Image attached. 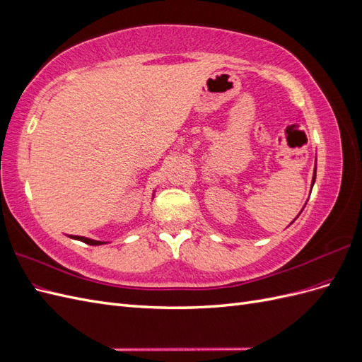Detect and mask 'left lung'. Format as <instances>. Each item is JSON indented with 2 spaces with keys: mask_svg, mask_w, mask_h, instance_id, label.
<instances>
[{
  "mask_svg": "<svg viewBox=\"0 0 362 362\" xmlns=\"http://www.w3.org/2000/svg\"><path fill=\"white\" fill-rule=\"evenodd\" d=\"M314 182H315V169H314V177H313V185H314ZM300 214V213H299ZM296 218H298V217H296Z\"/></svg>",
  "mask_w": 362,
  "mask_h": 362,
  "instance_id": "obj_1",
  "label": "left lung"
}]
</instances>
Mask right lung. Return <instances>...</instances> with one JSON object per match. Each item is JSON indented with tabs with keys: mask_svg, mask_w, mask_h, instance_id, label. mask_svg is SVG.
Returning a JSON list of instances; mask_svg holds the SVG:
<instances>
[{
	"mask_svg": "<svg viewBox=\"0 0 362 362\" xmlns=\"http://www.w3.org/2000/svg\"><path fill=\"white\" fill-rule=\"evenodd\" d=\"M71 238H75V240H80V242L86 243V245H92V246H100V245H104L105 242H98V240H92V238H87V237H80V235H69Z\"/></svg>",
	"mask_w": 362,
	"mask_h": 362,
	"instance_id": "right-lung-1",
	"label": "right lung"
}]
</instances>
